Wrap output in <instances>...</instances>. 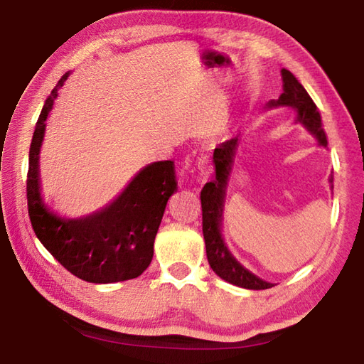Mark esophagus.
Here are the masks:
<instances>
[{"label": "esophagus", "mask_w": 364, "mask_h": 364, "mask_svg": "<svg viewBox=\"0 0 364 364\" xmlns=\"http://www.w3.org/2000/svg\"><path fill=\"white\" fill-rule=\"evenodd\" d=\"M212 173V168L210 165H208L205 160H199V180L200 181H205L208 176Z\"/></svg>", "instance_id": "esophagus-1"}]
</instances>
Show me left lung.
Returning <instances> with one entry per match:
<instances>
[{"label": "left lung", "mask_w": 364, "mask_h": 364, "mask_svg": "<svg viewBox=\"0 0 364 364\" xmlns=\"http://www.w3.org/2000/svg\"><path fill=\"white\" fill-rule=\"evenodd\" d=\"M282 90L284 93L279 96L278 101H269L268 109L278 106H289L295 109L297 112V122L301 123L313 136L318 139L321 146H328V138H326L321 114L313 102L306 90L300 85L291 72L282 69ZM239 144V136L221 143L213 151V164H215V180L207 183L204 189L200 191V204H202V231H204L205 239V250L207 260L210 263V268L217 273L221 279L231 282L234 286L244 289H254V291H262V289L273 287L271 282H267L258 278L249 269H245L239 263L232 254L228 250L226 244L221 237V220H223V202H225V191L228 184V176L231 173V165L234 160ZM332 183V178H331Z\"/></svg>", "instance_id": "left-lung-1"}]
</instances>
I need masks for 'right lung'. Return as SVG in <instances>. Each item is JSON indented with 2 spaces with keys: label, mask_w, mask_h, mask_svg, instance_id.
Listing matches in <instances>:
<instances>
[{
  "label": "right lung",
  "mask_w": 364,
  "mask_h": 364,
  "mask_svg": "<svg viewBox=\"0 0 364 364\" xmlns=\"http://www.w3.org/2000/svg\"><path fill=\"white\" fill-rule=\"evenodd\" d=\"M69 75L65 72L48 96L30 144L27 205L32 228L49 254L80 279L109 284L138 278L149 267L165 207L178 189L175 164H149L109 205L86 217L70 220L49 210L40 193V147L48 115Z\"/></svg>",
  "instance_id": "obj_1"
}]
</instances>
